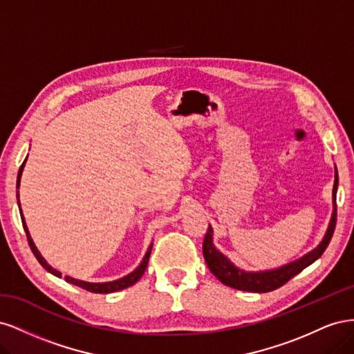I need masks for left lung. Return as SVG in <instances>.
I'll list each match as a JSON object with an SVG mask.
<instances>
[{
    "mask_svg": "<svg viewBox=\"0 0 354 354\" xmlns=\"http://www.w3.org/2000/svg\"><path fill=\"white\" fill-rule=\"evenodd\" d=\"M337 189H338V173L335 167V180H334V189H332V216L329 220V226L326 229L325 236L315 250L299 257L298 260H294L288 264H283L277 269L272 270H260V272H246L241 267L234 266L226 255L217 250V246L212 242L214 230L209 226L208 232L205 234L202 245L203 259L207 261L208 269L212 272V274L217 279L227 285L230 288L239 289V291H250V292H269L273 289L281 288L285 285L289 279H292L295 274H298L306 267H308L312 263H315L320 255L324 254L326 246L329 245V241L334 234L335 224H337Z\"/></svg>",
    "mask_w": 354,
    "mask_h": 354,
    "instance_id": "8db88e82",
    "label": "left lung"
}]
</instances>
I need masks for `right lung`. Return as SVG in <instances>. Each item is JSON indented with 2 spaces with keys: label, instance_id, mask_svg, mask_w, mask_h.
I'll return each mask as SVG.
<instances>
[{
  "label": "right lung",
  "instance_id": "obj_1",
  "mask_svg": "<svg viewBox=\"0 0 354 354\" xmlns=\"http://www.w3.org/2000/svg\"><path fill=\"white\" fill-rule=\"evenodd\" d=\"M26 158H28V156H26ZM25 162H26V159L24 160L22 167H20V169H19V174H17V189L20 187V177H22L24 168H25ZM17 203H19V207H20L19 192H17ZM19 211H20V217H22L24 229H25V232H26L29 246H30L32 252H34V255L37 257V260L39 261V264H41L42 267H44V269H46L47 272H50L51 274H55V276H57V277H62V273H60L59 270H56V269H53V267L46 261L44 257H42L41 252L38 251V248L35 246L34 241H32L30 234H29V230H28V226H26V221H25V217H24V214H22V208H19ZM151 251H152V243H151V246H149V248H147V251H146V254H145V257H143L142 263L137 266V269L133 270L131 273H128L127 276L121 277V279L111 281V282H99V283H94V282H85V281L75 279V277H71V276H65V281L69 282V283H72V285H77V286H80V288L87 289V291H90V292H95V294H109V292L121 291V289H125V288H128V286L134 285V283L143 276V273H145V270H146V267H147V263H149V257H151Z\"/></svg>",
  "mask_w": 354,
  "mask_h": 354
}]
</instances>
